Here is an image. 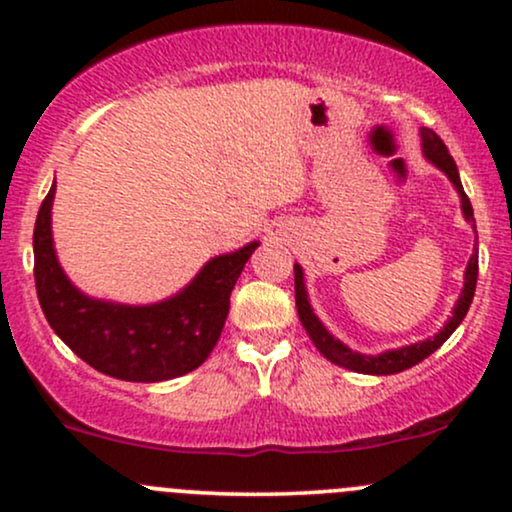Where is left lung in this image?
<instances>
[{"label": "left lung", "mask_w": 512, "mask_h": 512, "mask_svg": "<svg viewBox=\"0 0 512 512\" xmlns=\"http://www.w3.org/2000/svg\"><path fill=\"white\" fill-rule=\"evenodd\" d=\"M421 137H424V154L431 158V161L436 163V166L443 170L445 175H448V178L452 180V185H455L457 192H460L464 219L474 223L472 202H469V197L464 195L460 173H457V166H455V161H452L448 146L443 144V139H440L433 129H424V132H421ZM477 274H479V257H477V252H474L472 260H469V264H467V272H464V289H462L460 301H457L455 310H452V317L445 322V327L436 334V337L426 339V342H419V344L402 346V349H395V351H385V354H380V356H366V354H356V351L346 349L339 339H334L332 334L322 327V322L317 320L313 310H310L308 293H305V284H303V269L298 267V264H293V284H296L298 317H301L305 332H308V337L313 339L317 351H320L325 358H330L332 363H337V366L356 370V373H368V375L399 373V370H407L411 366H416V363L424 361V358L431 356L433 351H436L438 346L457 330V325H460V322L464 320V315H467L469 305H472V298H474V289H477Z\"/></svg>", "instance_id": "obj_1"}]
</instances>
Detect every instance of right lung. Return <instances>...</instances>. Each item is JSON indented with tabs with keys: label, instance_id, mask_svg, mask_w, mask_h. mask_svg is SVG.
<instances>
[{
	"label": "right lung",
	"instance_id": "obj_1",
	"mask_svg": "<svg viewBox=\"0 0 512 512\" xmlns=\"http://www.w3.org/2000/svg\"><path fill=\"white\" fill-rule=\"evenodd\" d=\"M55 185L43 199L33 231V274L50 327L88 366L129 383L178 378L207 361L226 322L231 291L257 243L214 257L170 301L132 308L86 298L57 264L50 233Z\"/></svg>",
	"mask_w": 512,
	"mask_h": 512
}]
</instances>
